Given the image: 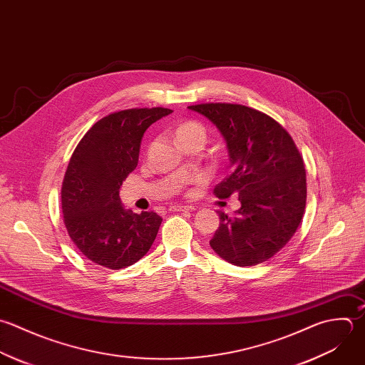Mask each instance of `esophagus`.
<instances>
[{"label":"esophagus","instance_id":"34e87169","mask_svg":"<svg viewBox=\"0 0 365 365\" xmlns=\"http://www.w3.org/2000/svg\"><path fill=\"white\" fill-rule=\"evenodd\" d=\"M170 210H173V212H185V210H195V206H189V205H173V206H170Z\"/></svg>","mask_w":365,"mask_h":365}]
</instances>
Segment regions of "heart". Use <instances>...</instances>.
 <instances>
[{"label": "heart", "instance_id": "1", "mask_svg": "<svg viewBox=\"0 0 365 365\" xmlns=\"http://www.w3.org/2000/svg\"><path fill=\"white\" fill-rule=\"evenodd\" d=\"M175 136L180 145L189 142H200L205 145L207 139V130L199 120H185L175 129Z\"/></svg>", "mask_w": 365, "mask_h": 365}]
</instances>
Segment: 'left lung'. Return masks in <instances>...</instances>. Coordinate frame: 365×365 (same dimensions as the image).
<instances>
[{
  "instance_id": "left-lung-1",
  "label": "left lung",
  "mask_w": 365,
  "mask_h": 365,
  "mask_svg": "<svg viewBox=\"0 0 365 365\" xmlns=\"http://www.w3.org/2000/svg\"><path fill=\"white\" fill-rule=\"evenodd\" d=\"M227 142L232 170L215 187L219 199L237 195L235 216L219 212L212 249L235 266H256L277 255L294 236L306 212L303 158L289 132L272 116L239 103L190 105Z\"/></svg>"
}]
</instances>
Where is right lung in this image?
Listing matches in <instances>:
<instances>
[{
    "label": "right lung",
    "mask_w": 365,
    "mask_h": 365,
    "mask_svg": "<svg viewBox=\"0 0 365 365\" xmlns=\"http://www.w3.org/2000/svg\"><path fill=\"white\" fill-rule=\"evenodd\" d=\"M168 108H132L99 119L76 145L61 189L66 232L91 262L110 270L140 260L156 239L162 217L125 210L119 189L139 159L145 130Z\"/></svg>",
    "instance_id": "add662e5"
}]
</instances>
